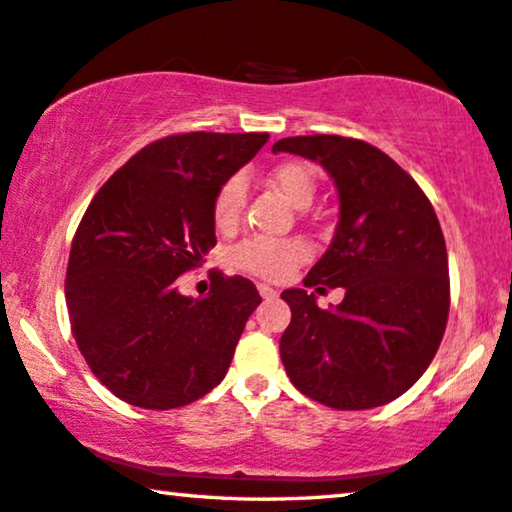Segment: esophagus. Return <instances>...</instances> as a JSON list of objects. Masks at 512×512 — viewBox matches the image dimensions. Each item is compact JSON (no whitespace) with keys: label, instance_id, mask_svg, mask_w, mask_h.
Returning <instances> with one entry per match:
<instances>
[{"label":"esophagus","instance_id":"esophagus-1","mask_svg":"<svg viewBox=\"0 0 512 512\" xmlns=\"http://www.w3.org/2000/svg\"><path fill=\"white\" fill-rule=\"evenodd\" d=\"M257 290H260V295H262L264 299H269V297H276V295H278V290H276V288H271V285H267V283H260V285H257Z\"/></svg>","mask_w":512,"mask_h":512}]
</instances>
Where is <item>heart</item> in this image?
Instances as JSON below:
<instances>
[{
  "instance_id": "obj_1",
  "label": "heart",
  "mask_w": 512,
  "mask_h": 512,
  "mask_svg": "<svg viewBox=\"0 0 512 512\" xmlns=\"http://www.w3.org/2000/svg\"><path fill=\"white\" fill-rule=\"evenodd\" d=\"M269 182L288 199L295 208H309L316 196V175L309 166L299 161H283L269 170ZM245 180L241 175H231L217 189L213 199V220L220 229H234L245 208ZM309 250L299 241H269V238H248L234 250V262L252 274L271 278H285L306 260Z\"/></svg>"
}]
</instances>
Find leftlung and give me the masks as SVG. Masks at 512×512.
Instances as JSON below:
<instances>
[{
  "mask_svg": "<svg viewBox=\"0 0 512 512\" xmlns=\"http://www.w3.org/2000/svg\"><path fill=\"white\" fill-rule=\"evenodd\" d=\"M271 152L320 163L339 196L335 236L304 285L344 288V299L320 309L313 292H281L292 311L281 337L285 372L335 410L391 403L426 372L447 325V248L431 201L363 140L299 135Z\"/></svg>",
  "mask_w": 512,
  "mask_h": 512,
  "instance_id": "left-lung-1",
  "label": "left lung"
}]
</instances>
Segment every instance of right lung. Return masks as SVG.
Listing matches in <instances>:
<instances>
[{
    "label": "right lung",
    "instance_id": "obj_1",
    "mask_svg": "<svg viewBox=\"0 0 512 512\" xmlns=\"http://www.w3.org/2000/svg\"><path fill=\"white\" fill-rule=\"evenodd\" d=\"M269 133L168 135L93 196L74 234L65 297L81 356L102 386L142 410H173L227 374L250 313L248 278L222 274L206 297L177 278L215 248L213 199Z\"/></svg>",
    "mask_w": 512,
    "mask_h": 512
}]
</instances>
